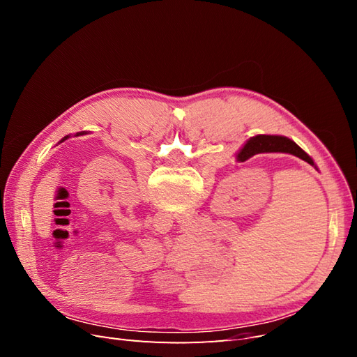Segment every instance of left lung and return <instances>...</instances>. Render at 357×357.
I'll list each match as a JSON object with an SVG mask.
<instances>
[{"instance_id": "8db88e82", "label": "left lung", "mask_w": 357, "mask_h": 357, "mask_svg": "<svg viewBox=\"0 0 357 357\" xmlns=\"http://www.w3.org/2000/svg\"><path fill=\"white\" fill-rule=\"evenodd\" d=\"M86 134H88V132H86V131H82V132H77V134H75L74 137H80V135H86ZM71 135H66V137H63L62 139H61V142L59 143H62V142H66V139H68Z\"/></svg>"}]
</instances>
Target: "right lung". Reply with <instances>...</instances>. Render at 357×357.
I'll use <instances>...</instances> for the list:
<instances>
[{
	"label": "right lung",
	"instance_id": "right-lung-1",
	"mask_svg": "<svg viewBox=\"0 0 357 357\" xmlns=\"http://www.w3.org/2000/svg\"><path fill=\"white\" fill-rule=\"evenodd\" d=\"M259 153H289L308 162L311 167L319 169L308 153H305L295 142L283 135H255L247 139L235 156L238 162H244Z\"/></svg>",
	"mask_w": 357,
	"mask_h": 357
}]
</instances>
